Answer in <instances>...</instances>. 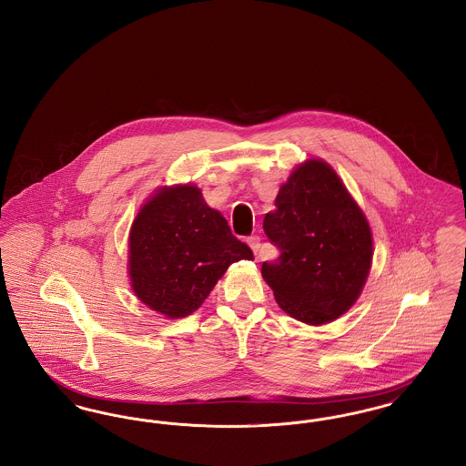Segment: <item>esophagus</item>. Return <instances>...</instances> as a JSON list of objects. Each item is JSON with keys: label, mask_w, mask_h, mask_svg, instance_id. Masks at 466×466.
<instances>
[{"label": "esophagus", "mask_w": 466, "mask_h": 466, "mask_svg": "<svg viewBox=\"0 0 466 466\" xmlns=\"http://www.w3.org/2000/svg\"><path fill=\"white\" fill-rule=\"evenodd\" d=\"M246 243L249 244V248L253 249V253L255 255H258V249H260V236H249L248 239H246Z\"/></svg>", "instance_id": "esophagus-1"}]
</instances>
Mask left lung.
I'll return each instance as SVG.
<instances>
[{
    "label": "left lung",
    "mask_w": 466,
    "mask_h": 466,
    "mask_svg": "<svg viewBox=\"0 0 466 466\" xmlns=\"http://www.w3.org/2000/svg\"><path fill=\"white\" fill-rule=\"evenodd\" d=\"M264 230L279 257L262 264V276L291 318L325 325L355 304L370 272L372 232L327 162L309 158L289 175Z\"/></svg>",
    "instance_id": "1"
}]
</instances>
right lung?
Returning <instances> with one entry per match:
<instances>
[{"instance_id":"obj_1","label":"right lung","mask_w":466,"mask_h":466,"mask_svg":"<svg viewBox=\"0 0 466 466\" xmlns=\"http://www.w3.org/2000/svg\"><path fill=\"white\" fill-rule=\"evenodd\" d=\"M253 260L222 213L196 185L158 188L129 234V276L136 297L166 318L199 309L230 264Z\"/></svg>"}]
</instances>
